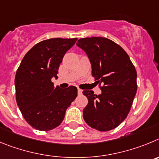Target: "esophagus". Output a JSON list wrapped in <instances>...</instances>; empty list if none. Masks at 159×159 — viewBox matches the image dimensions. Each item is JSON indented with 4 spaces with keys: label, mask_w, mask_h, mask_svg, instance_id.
I'll return each mask as SVG.
<instances>
[{
    "label": "esophagus",
    "mask_w": 159,
    "mask_h": 159,
    "mask_svg": "<svg viewBox=\"0 0 159 159\" xmlns=\"http://www.w3.org/2000/svg\"><path fill=\"white\" fill-rule=\"evenodd\" d=\"M78 95H81V94H82V89H78Z\"/></svg>",
    "instance_id": "1"
}]
</instances>
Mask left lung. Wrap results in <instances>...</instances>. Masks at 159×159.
I'll list each match as a JSON object with an SVG mask.
<instances>
[{
    "label": "left lung",
    "mask_w": 159,
    "mask_h": 159,
    "mask_svg": "<svg viewBox=\"0 0 159 159\" xmlns=\"http://www.w3.org/2000/svg\"><path fill=\"white\" fill-rule=\"evenodd\" d=\"M77 46L86 53L95 80L104 85L98 96L92 90L83 91L88 98L83 118L98 131L114 129L129 113L136 93L135 66L120 46L107 38L80 39Z\"/></svg>",
    "instance_id": "left-lung-1"
}]
</instances>
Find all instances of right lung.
Listing matches in <instances>:
<instances>
[{
	"label": "right lung",
	"mask_w": 159,
	"mask_h": 159,
	"mask_svg": "<svg viewBox=\"0 0 159 159\" xmlns=\"http://www.w3.org/2000/svg\"><path fill=\"white\" fill-rule=\"evenodd\" d=\"M77 38H54L35 44L21 61L15 78L17 105L25 120L39 131L58 127L78 96V89L55 88L58 68Z\"/></svg>",
	"instance_id": "obj_1"
}]
</instances>
